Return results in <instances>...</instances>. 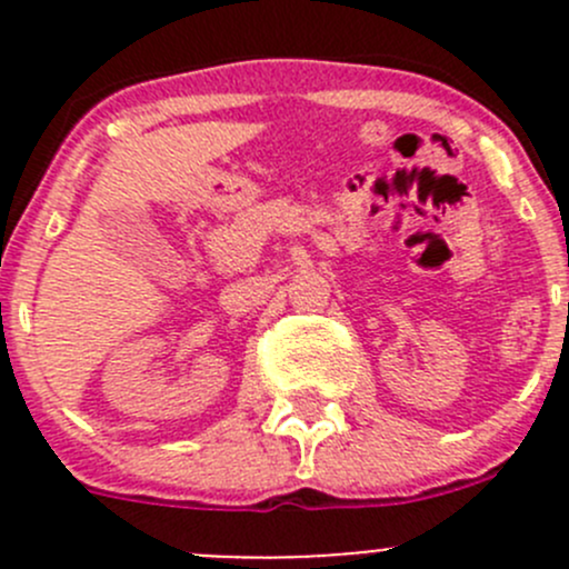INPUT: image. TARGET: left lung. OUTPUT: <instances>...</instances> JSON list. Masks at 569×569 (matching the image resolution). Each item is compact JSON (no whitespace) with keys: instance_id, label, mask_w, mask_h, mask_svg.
Wrapping results in <instances>:
<instances>
[{"instance_id":"1","label":"left lung","mask_w":569,"mask_h":569,"mask_svg":"<svg viewBox=\"0 0 569 569\" xmlns=\"http://www.w3.org/2000/svg\"><path fill=\"white\" fill-rule=\"evenodd\" d=\"M567 313H569V306H567Z\"/></svg>"}]
</instances>
